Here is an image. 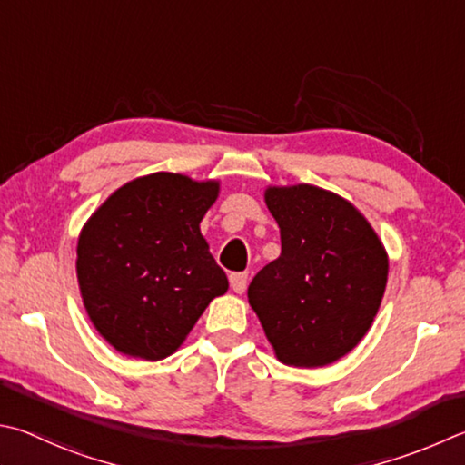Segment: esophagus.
Segmentation results:
<instances>
[{"mask_svg": "<svg viewBox=\"0 0 465 465\" xmlns=\"http://www.w3.org/2000/svg\"><path fill=\"white\" fill-rule=\"evenodd\" d=\"M230 284H232V289L235 292L242 294L243 291H246V286H248V272H233V274H230Z\"/></svg>", "mask_w": 465, "mask_h": 465, "instance_id": "34e87169", "label": "esophagus"}]
</instances>
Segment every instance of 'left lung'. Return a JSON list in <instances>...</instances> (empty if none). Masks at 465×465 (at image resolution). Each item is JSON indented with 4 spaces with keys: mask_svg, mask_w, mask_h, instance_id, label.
Masks as SVG:
<instances>
[{
    "mask_svg": "<svg viewBox=\"0 0 465 465\" xmlns=\"http://www.w3.org/2000/svg\"><path fill=\"white\" fill-rule=\"evenodd\" d=\"M264 199L282 250L250 282V307L282 364H333L356 348L378 313L386 250L368 219L331 191L268 187Z\"/></svg>",
    "mask_w": 465,
    "mask_h": 465,
    "instance_id": "obj_1",
    "label": "left lung"
}]
</instances>
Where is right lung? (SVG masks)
<instances>
[{
	"mask_svg": "<svg viewBox=\"0 0 465 465\" xmlns=\"http://www.w3.org/2000/svg\"><path fill=\"white\" fill-rule=\"evenodd\" d=\"M219 181L138 176L105 199L77 243V278L91 323L132 358L164 360L181 348L227 276L199 223Z\"/></svg>",
	"mask_w": 465,
	"mask_h": 465,
	"instance_id": "add662e5",
	"label": "right lung"
}]
</instances>
